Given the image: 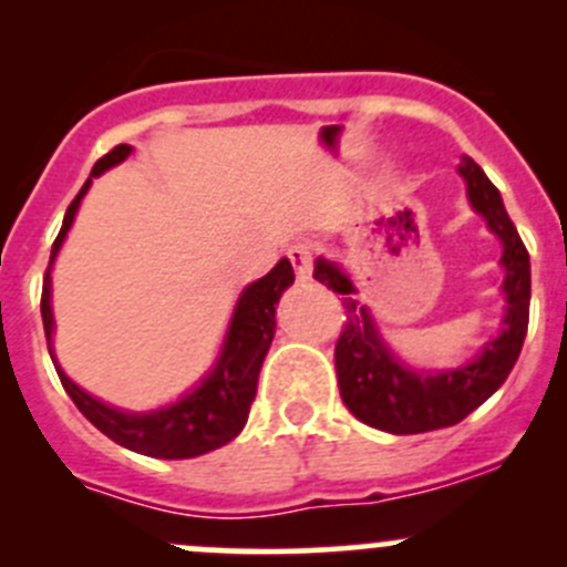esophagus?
Wrapping results in <instances>:
<instances>
[{
	"instance_id": "obj_1",
	"label": "esophagus",
	"mask_w": 567,
	"mask_h": 567,
	"mask_svg": "<svg viewBox=\"0 0 567 567\" xmlns=\"http://www.w3.org/2000/svg\"><path fill=\"white\" fill-rule=\"evenodd\" d=\"M288 260L290 266H293L296 277L299 279H307L312 274V262H316V249L310 247V244H293V247H288Z\"/></svg>"
}]
</instances>
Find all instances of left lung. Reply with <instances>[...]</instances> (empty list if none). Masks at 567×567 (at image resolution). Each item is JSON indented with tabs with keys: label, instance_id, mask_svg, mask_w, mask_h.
Wrapping results in <instances>:
<instances>
[{
	"label": "left lung",
	"instance_id": "obj_1",
	"mask_svg": "<svg viewBox=\"0 0 567 567\" xmlns=\"http://www.w3.org/2000/svg\"><path fill=\"white\" fill-rule=\"evenodd\" d=\"M458 169L466 177L474 210L488 219L491 230L505 244L502 266L507 271L505 329L466 368L436 375L403 368L384 348L368 310L348 296L353 293V288L346 274L326 260H318L316 266L318 282L340 293L342 307H346V326L334 346L342 403L364 425L398 433V436L439 431L472 414L480 403H485L505 384L527 337L532 288L529 251L507 216L499 192L483 169L472 158H463Z\"/></svg>",
	"mask_w": 567,
	"mask_h": 567
}]
</instances>
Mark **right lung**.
Returning a JSON list of instances; mask_svg holds the SVG:
<instances>
[{
  "instance_id": "1",
  "label": "right lung",
  "mask_w": 567,
  "mask_h": 567,
  "mask_svg": "<svg viewBox=\"0 0 567 567\" xmlns=\"http://www.w3.org/2000/svg\"><path fill=\"white\" fill-rule=\"evenodd\" d=\"M131 153V145H117L99 158L93 167V175L84 183L82 192L76 194L68 214L62 219V230L56 236L54 247H51V262H54L56 251L62 247L68 227H71L73 216H76L79 203H82L84 192L90 188L93 177H99L104 169L114 167L123 162ZM49 271L43 279V296H40V312H43V329L45 340H49L51 353V329H54V318H51V282ZM293 282V266L288 260H279L271 271L262 279L251 282L238 299L236 312H233L230 331H227L225 351H221L219 362H216L214 373L203 381L192 394L177 400L175 405H167L162 411H151V414H125V411L104 405L95 400L93 394L79 390L71 379L60 370L54 359L56 375H60L62 386L71 394L76 409L99 427L104 436L117 442L120 447H128L134 453L153 455V458H194V455L210 453V450L221 447V444L233 442L247 425V416L251 409V400L257 394V375H260L262 359H266L268 348H271L274 329H277V305L279 296L288 285Z\"/></svg>"
}]
</instances>
